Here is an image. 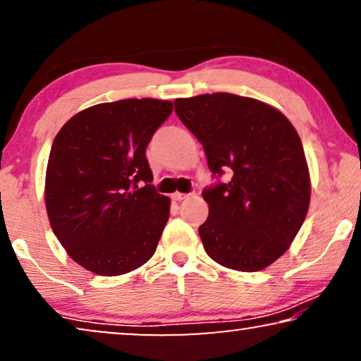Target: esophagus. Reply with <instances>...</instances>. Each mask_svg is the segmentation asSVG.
<instances>
[{"instance_id": "34e87169", "label": "esophagus", "mask_w": 361, "mask_h": 361, "mask_svg": "<svg viewBox=\"0 0 361 361\" xmlns=\"http://www.w3.org/2000/svg\"><path fill=\"white\" fill-rule=\"evenodd\" d=\"M187 197H189V194H180V192H176V194H172V200L180 202V200L187 199Z\"/></svg>"}]
</instances>
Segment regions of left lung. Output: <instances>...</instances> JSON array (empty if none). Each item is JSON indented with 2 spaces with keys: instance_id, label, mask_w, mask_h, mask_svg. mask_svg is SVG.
<instances>
[{
  "instance_id": "1",
  "label": "left lung",
  "mask_w": 361,
  "mask_h": 361,
  "mask_svg": "<svg viewBox=\"0 0 361 361\" xmlns=\"http://www.w3.org/2000/svg\"><path fill=\"white\" fill-rule=\"evenodd\" d=\"M204 146L214 174L231 179L202 192L209 216L199 235L225 268L255 273L289 250L310 202V177L295 128L274 106L233 93L174 100Z\"/></svg>"
}]
</instances>
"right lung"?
<instances>
[{
	"mask_svg": "<svg viewBox=\"0 0 361 361\" xmlns=\"http://www.w3.org/2000/svg\"><path fill=\"white\" fill-rule=\"evenodd\" d=\"M171 113L167 100L128 98L85 108L57 133L46 210L57 240L82 268L120 276L154 255L171 200L151 185L146 147Z\"/></svg>",
	"mask_w": 361,
	"mask_h": 361,
	"instance_id": "right-lung-1",
	"label": "right lung"
}]
</instances>
